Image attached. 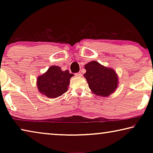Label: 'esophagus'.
Masks as SVG:
<instances>
[{
  "label": "esophagus",
  "instance_id": "1",
  "mask_svg": "<svg viewBox=\"0 0 153 153\" xmlns=\"http://www.w3.org/2000/svg\"><path fill=\"white\" fill-rule=\"evenodd\" d=\"M76 76H77V77H81L82 76V74L81 73H77V74H76Z\"/></svg>",
  "mask_w": 153,
  "mask_h": 153
}]
</instances>
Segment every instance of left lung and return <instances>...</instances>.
I'll list each match as a JSON object with an SVG mask.
<instances>
[{"instance_id":"obj_1","label":"left lung","mask_w":153,"mask_h":153,"mask_svg":"<svg viewBox=\"0 0 153 153\" xmlns=\"http://www.w3.org/2000/svg\"><path fill=\"white\" fill-rule=\"evenodd\" d=\"M89 88L95 95L107 97L115 92L119 85V77L113 68L107 67L96 61L89 62L84 66Z\"/></svg>"}]
</instances>
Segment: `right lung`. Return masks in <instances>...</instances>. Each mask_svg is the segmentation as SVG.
<instances>
[{
	"label": "right lung",
	"mask_w": 153,
	"mask_h": 153,
	"mask_svg": "<svg viewBox=\"0 0 153 153\" xmlns=\"http://www.w3.org/2000/svg\"><path fill=\"white\" fill-rule=\"evenodd\" d=\"M72 76L74 74L68 70L62 71L59 66H51L38 77L36 84L38 91L49 98H57L67 91Z\"/></svg>",
	"instance_id": "right-lung-1"
}]
</instances>
